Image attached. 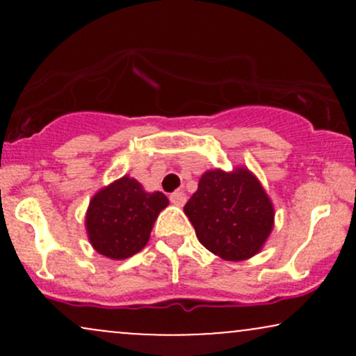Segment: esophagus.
Instances as JSON below:
<instances>
[{
  "label": "esophagus",
  "instance_id": "esophagus-1",
  "mask_svg": "<svg viewBox=\"0 0 356 356\" xmlns=\"http://www.w3.org/2000/svg\"><path fill=\"white\" fill-rule=\"evenodd\" d=\"M186 201H187V195L184 194L182 191H175V192H172V194H170V202H172L174 206L182 207L184 204H186Z\"/></svg>",
  "mask_w": 356,
  "mask_h": 356
}]
</instances>
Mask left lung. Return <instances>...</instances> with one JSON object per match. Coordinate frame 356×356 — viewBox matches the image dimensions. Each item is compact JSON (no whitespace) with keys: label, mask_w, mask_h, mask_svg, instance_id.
<instances>
[{"label":"left lung","mask_w":356,"mask_h":356,"mask_svg":"<svg viewBox=\"0 0 356 356\" xmlns=\"http://www.w3.org/2000/svg\"><path fill=\"white\" fill-rule=\"evenodd\" d=\"M184 212L202 246L226 261L257 254L275 226L271 199L244 167L204 172Z\"/></svg>","instance_id":"8db88e82"}]
</instances>
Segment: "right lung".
<instances>
[{"label": "right lung", "mask_w": 356, "mask_h": 356, "mask_svg": "<svg viewBox=\"0 0 356 356\" xmlns=\"http://www.w3.org/2000/svg\"><path fill=\"white\" fill-rule=\"evenodd\" d=\"M169 199L145 192L136 179L124 175L97 192L90 201L85 227L93 249L110 259H127L144 249L159 212Z\"/></svg>", "instance_id": "right-lung-1"}]
</instances>
